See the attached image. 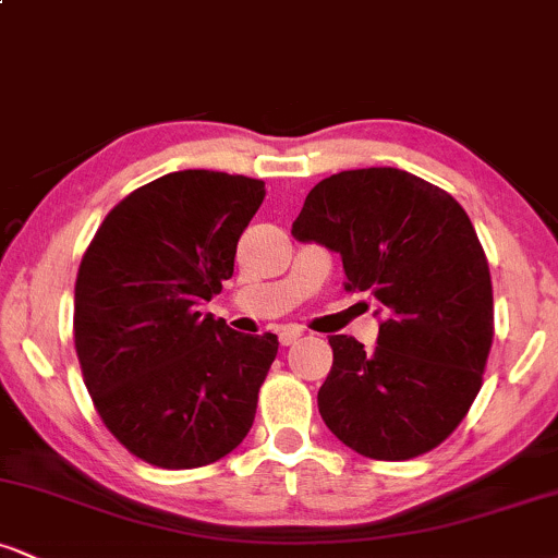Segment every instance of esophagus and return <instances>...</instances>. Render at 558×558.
Returning <instances> with one entry per match:
<instances>
[{
	"instance_id": "obj_1",
	"label": "esophagus",
	"mask_w": 558,
	"mask_h": 558,
	"mask_svg": "<svg viewBox=\"0 0 558 558\" xmlns=\"http://www.w3.org/2000/svg\"><path fill=\"white\" fill-rule=\"evenodd\" d=\"M278 338H280V343L283 345H293L301 338V328H293V325H286V328H280V332H278Z\"/></svg>"
}]
</instances>
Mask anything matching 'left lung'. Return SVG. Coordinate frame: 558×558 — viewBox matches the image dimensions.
<instances>
[{
    "instance_id": "1",
    "label": "left lung",
    "mask_w": 558,
    "mask_h": 558,
    "mask_svg": "<svg viewBox=\"0 0 558 558\" xmlns=\"http://www.w3.org/2000/svg\"><path fill=\"white\" fill-rule=\"evenodd\" d=\"M291 235L341 254L345 291L383 315L375 349L330 336L317 393L330 433L383 462L444 444L480 393L493 343L488 259L462 204L399 168L343 170L310 191Z\"/></svg>"
}]
</instances>
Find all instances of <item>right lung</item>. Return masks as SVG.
Returning <instances> with one entry per match:
<instances>
[{
  "label": "right lung",
  "mask_w": 558,
  "mask_h": 558,
  "mask_svg": "<svg viewBox=\"0 0 558 558\" xmlns=\"http://www.w3.org/2000/svg\"><path fill=\"white\" fill-rule=\"evenodd\" d=\"M265 183L178 170L125 196L75 280V351L107 430L133 457L194 470L246 438L278 336H243L198 306L233 275Z\"/></svg>",
  "instance_id": "1"
}]
</instances>
